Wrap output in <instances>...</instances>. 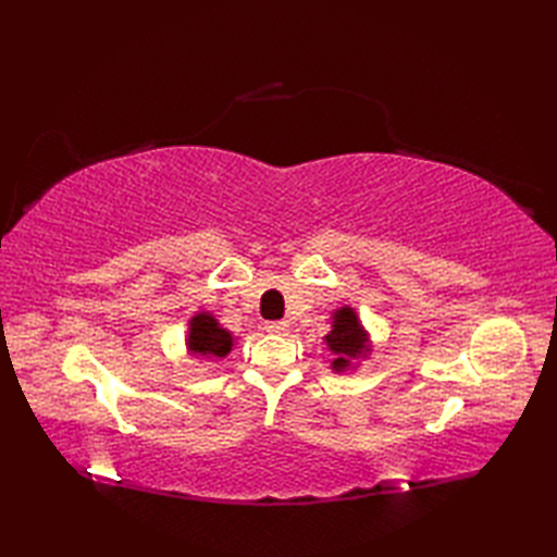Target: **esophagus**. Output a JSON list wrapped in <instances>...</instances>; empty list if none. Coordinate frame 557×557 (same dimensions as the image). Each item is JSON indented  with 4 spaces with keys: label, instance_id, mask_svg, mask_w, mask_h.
Wrapping results in <instances>:
<instances>
[{
    "label": "esophagus",
    "instance_id": "obj_1",
    "mask_svg": "<svg viewBox=\"0 0 557 557\" xmlns=\"http://www.w3.org/2000/svg\"><path fill=\"white\" fill-rule=\"evenodd\" d=\"M265 330H268L270 335H287L289 323H285V321H270V323H265Z\"/></svg>",
    "mask_w": 557,
    "mask_h": 557
}]
</instances>
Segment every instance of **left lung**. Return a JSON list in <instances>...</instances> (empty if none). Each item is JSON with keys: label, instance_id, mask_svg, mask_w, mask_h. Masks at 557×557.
Segmentation results:
<instances>
[{"label": "left lung", "instance_id": "obj_1", "mask_svg": "<svg viewBox=\"0 0 557 557\" xmlns=\"http://www.w3.org/2000/svg\"><path fill=\"white\" fill-rule=\"evenodd\" d=\"M327 349L335 354L333 371H349L351 363L371 351L369 333H366L357 311L351 306H342L333 313V330L323 337Z\"/></svg>", "mask_w": 557, "mask_h": 557}]
</instances>
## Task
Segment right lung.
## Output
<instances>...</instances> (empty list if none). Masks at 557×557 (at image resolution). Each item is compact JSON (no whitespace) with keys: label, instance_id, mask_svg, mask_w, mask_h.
I'll use <instances>...</instances> for the list:
<instances>
[{"label":"right lung","instance_id":"add662e5","mask_svg":"<svg viewBox=\"0 0 557 557\" xmlns=\"http://www.w3.org/2000/svg\"><path fill=\"white\" fill-rule=\"evenodd\" d=\"M234 347V337L230 330H224L215 315L208 311L196 313L191 321H188V337H186V349L188 354L200 359H222L227 357Z\"/></svg>","mask_w":557,"mask_h":557}]
</instances>
